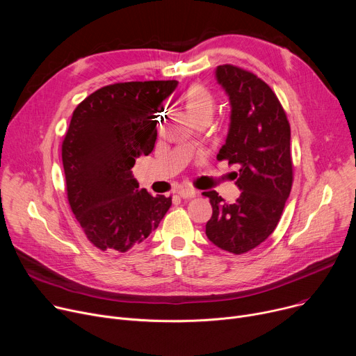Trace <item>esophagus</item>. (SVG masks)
Returning <instances> with one entry per match:
<instances>
[{
  "label": "esophagus",
  "mask_w": 356,
  "mask_h": 356,
  "mask_svg": "<svg viewBox=\"0 0 356 356\" xmlns=\"http://www.w3.org/2000/svg\"><path fill=\"white\" fill-rule=\"evenodd\" d=\"M197 191L194 189V188H189V186H185V188H179L178 189V195L181 197V198H194V197H197Z\"/></svg>",
  "instance_id": "34e87169"
}]
</instances>
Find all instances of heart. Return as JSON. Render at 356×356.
<instances>
[{
    "instance_id": "obj_1",
    "label": "heart",
    "mask_w": 356,
    "mask_h": 356,
    "mask_svg": "<svg viewBox=\"0 0 356 356\" xmlns=\"http://www.w3.org/2000/svg\"><path fill=\"white\" fill-rule=\"evenodd\" d=\"M184 102L191 117L200 114H211L213 109V98L211 92L201 86L191 87L184 95Z\"/></svg>"
}]
</instances>
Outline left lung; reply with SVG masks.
<instances>
[{"label": "left lung", "mask_w": 356, "mask_h": 356, "mask_svg": "<svg viewBox=\"0 0 356 356\" xmlns=\"http://www.w3.org/2000/svg\"><path fill=\"white\" fill-rule=\"evenodd\" d=\"M218 84L231 104L229 129L218 158L236 163L235 204L207 191L212 216L205 234L218 248L243 254L277 228L292 186L291 127L284 108L261 78L225 64L215 70Z\"/></svg>", "instance_id": "obj_1"}]
</instances>
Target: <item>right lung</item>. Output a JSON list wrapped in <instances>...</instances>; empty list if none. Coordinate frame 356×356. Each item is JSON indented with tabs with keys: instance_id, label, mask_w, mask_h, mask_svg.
Listing matches in <instances>:
<instances>
[{
	"instance_id": "right-lung-1",
	"label": "right lung",
	"mask_w": 356,
	"mask_h": 356,
	"mask_svg": "<svg viewBox=\"0 0 356 356\" xmlns=\"http://www.w3.org/2000/svg\"><path fill=\"white\" fill-rule=\"evenodd\" d=\"M177 87L175 79L113 84L75 108L63 143L67 195L88 241L101 251L127 252L144 242L172 204L171 197L140 189L131 168L152 152L155 114Z\"/></svg>"
}]
</instances>
